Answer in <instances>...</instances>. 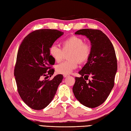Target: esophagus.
Returning a JSON list of instances; mask_svg holds the SVG:
<instances>
[{"label":"esophagus","mask_w":131,"mask_h":131,"mask_svg":"<svg viewBox=\"0 0 131 131\" xmlns=\"http://www.w3.org/2000/svg\"><path fill=\"white\" fill-rule=\"evenodd\" d=\"M69 76H70L69 75H63V77H64V78H67V77H68Z\"/></svg>","instance_id":"obj_1"}]
</instances>
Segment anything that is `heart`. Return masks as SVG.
<instances>
[{"instance_id": "heart-1", "label": "heart", "mask_w": 131, "mask_h": 131, "mask_svg": "<svg viewBox=\"0 0 131 131\" xmlns=\"http://www.w3.org/2000/svg\"><path fill=\"white\" fill-rule=\"evenodd\" d=\"M49 54L54 61L59 63L63 60L64 53H67L68 61L58 64L56 67L59 74L68 75L77 67L78 62L82 63L90 56V48L83 40L78 36H71L61 42V48L56 45H52L49 50Z\"/></svg>"}]
</instances>
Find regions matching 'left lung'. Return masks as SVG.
I'll use <instances>...</instances> for the list:
<instances>
[{
  "label": "left lung",
  "mask_w": 131,
  "mask_h": 131,
  "mask_svg": "<svg viewBox=\"0 0 131 131\" xmlns=\"http://www.w3.org/2000/svg\"><path fill=\"white\" fill-rule=\"evenodd\" d=\"M75 34L85 36L90 41L91 50L88 62L79 71L81 77L75 78L72 91L80 103L94 108L105 101L114 86L117 70L115 50L109 38L100 30L81 29ZM90 76L92 80L86 82Z\"/></svg>",
  "instance_id": "8db88e82"
}]
</instances>
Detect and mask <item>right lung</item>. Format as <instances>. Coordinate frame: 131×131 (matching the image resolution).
<instances>
[{"mask_svg": "<svg viewBox=\"0 0 131 131\" xmlns=\"http://www.w3.org/2000/svg\"><path fill=\"white\" fill-rule=\"evenodd\" d=\"M64 34L54 29H40L28 34L18 49L14 76L18 93L24 102L34 110L44 109L49 105L63 79V75L50 81L41 77L54 74L50 66L54 60L49 50L54 41Z\"/></svg>", "mask_w": 131, "mask_h": 131, "instance_id": "1", "label": "right lung"}]
</instances>
